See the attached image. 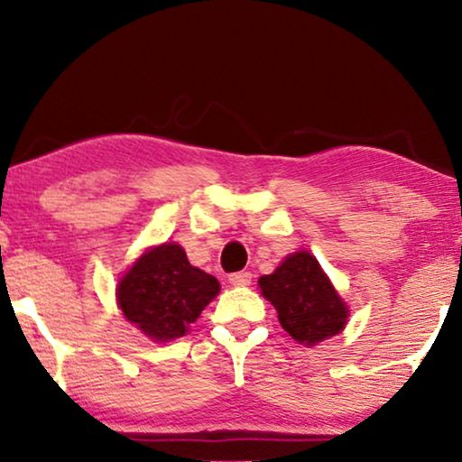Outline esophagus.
I'll list each match as a JSON object with an SVG mask.
<instances>
[{
	"instance_id": "esophagus-1",
	"label": "esophagus",
	"mask_w": 462,
	"mask_h": 462,
	"mask_svg": "<svg viewBox=\"0 0 462 462\" xmlns=\"http://www.w3.org/2000/svg\"><path fill=\"white\" fill-rule=\"evenodd\" d=\"M229 282L233 286H248L252 282V273L250 271H237V273H231L229 275Z\"/></svg>"
}]
</instances>
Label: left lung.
<instances>
[{
	"mask_svg": "<svg viewBox=\"0 0 462 462\" xmlns=\"http://www.w3.org/2000/svg\"><path fill=\"white\" fill-rule=\"evenodd\" d=\"M263 296L277 309L283 330L299 343L315 345L343 330L346 305L309 252L290 254L261 280Z\"/></svg>",
	"mask_w": 462,
	"mask_h": 462,
	"instance_id": "left-lung-1",
	"label": "left lung"
}]
</instances>
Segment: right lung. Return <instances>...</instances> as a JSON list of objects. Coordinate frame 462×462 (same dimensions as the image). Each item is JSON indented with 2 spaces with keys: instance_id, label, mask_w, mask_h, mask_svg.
<instances>
[{
  "instance_id": "right-lung-1",
  "label": "right lung",
  "mask_w": 462,
  "mask_h": 462,
  "mask_svg": "<svg viewBox=\"0 0 462 462\" xmlns=\"http://www.w3.org/2000/svg\"><path fill=\"white\" fill-rule=\"evenodd\" d=\"M220 283L191 267L185 250L163 244L138 258L117 288L125 319L153 340L182 337L218 294Z\"/></svg>"
}]
</instances>
